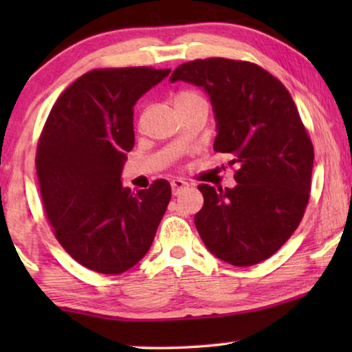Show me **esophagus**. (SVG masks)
<instances>
[{
    "label": "esophagus",
    "mask_w": 352,
    "mask_h": 352,
    "mask_svg": "<svg viewBox=\"0 0 352 352\" xmlns=\"http://www.w3.org/2000/svg\"><path fill=\"white\" fill-rule=\"evenodd\" d=\"M189 187V184H187L186 181L179 179V177H176V179L171 181V190H173V195H179L182 190L187 189Z\"/></svg>",
    "instance_id": "34e87169"
}]
</instances>
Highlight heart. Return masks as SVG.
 I'll use <instances>...</instances> for the list:
<instances>
[{"instance_id": "heart-1", "label": "heart", "mask_w": 352, "mask_h": 352, "mask_svg": "<svg viewBox=\"0 0 352 352\" xmlns=\"http://www.w3.org/2000/svg\"><path fill=\"white\" fill-rule=\"evenodd\" d=\"M199 99H204V98H201L199 93H195V91H179V93L175 96V105L192 102V100H199Z\"/></svg>"}]
</instances>
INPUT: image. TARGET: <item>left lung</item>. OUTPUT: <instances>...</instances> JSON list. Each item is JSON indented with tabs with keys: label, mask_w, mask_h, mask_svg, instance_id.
Instances as JSON below:
<instances>
[{
	"label": "left lung",
	"mask_w": 352,
	"mask_h": 352,
	"mask_svg": "<svg viewBox=\"0 0 352 352\" xmlns=\"http://www.w3.org/2000/svg\"><path fill=\"white\" fill-rule=\"evenodd\" d=\"M208 94L216 152L237 165L232 189L200 184L195 228L216 258L245 267L272 256L295 232L309 200L314 148L280 81L223 57L182 64L170 76Z\"/></svg>",
	"instance_id": "left-lung-1"
}]
</instances>
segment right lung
<instances>
[{
    "label": "right lung",
    "instance_id": "add662e5",
    "mask_svg": "<svg viewBox=\"0 0 352 352\" xmlns=\"http://www.w3.org/2000/svg\"><path fill=\"white\" fill-rule=\"evenodd\" d=\"M170 72L91 70L60 94L43 128L35 165L46 214L65 252L91 271L136 266L170 204L166 179L136 192L122 182L134 147L133 107Z\"/></svg>",
    "mask_w": 352,
    "mask_h": 352
}]
</instances>
